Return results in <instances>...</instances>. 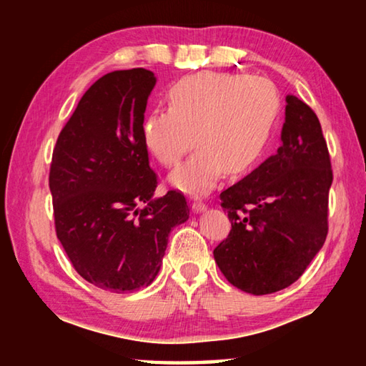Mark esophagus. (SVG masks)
<instances>
[{
	"instance_id": "esophagus-1",
	"label": "esophagus",
	"mask_w": 366,
	"mask_h": 366,
	"mask_svg": "<svg viewBox=\"0 0 366 366\" xmlns=\"http://www.w3.org/2000/svg\"><path fill=\"white\" fill-rule=\"evenodd\" d=\"M192 209H194L195 213H203L207 209V205L200 200H194L192 202Z\"/></svg>"
}]
</instances>
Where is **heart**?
<instances>
[{
  "mask_svg": "<svg viewBox=\"0 0 366 366\" xmlns=\"http://www.w3.org/2000/svg\"><path fill=\"white\" fill-rule=\"evenodd\" d=\"M169 109H154L142 122V142L159 164L171 168L192 145L197 152L169 174L189 195L212 190L224 171L244 174L262 158L280 114V97L258 77L198 72L168 92Z\"/></svg>",
  "mask_w": 366,
  "mask_h": 366,
  "instance_id": "obj_1",
  "label": "heart"
}]
</instances>
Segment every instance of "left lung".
Wrapping results in <instances>:
<instances>
[{
    "mask_svg": "<svg viewBox=\"0 0 366 366\" xmlns=\"http://www.w3.org/2000/svg\"><path fill=\"white\" fill-rule=\"evenodd\" d=\"M286 103L276 154L219 195L232 229L214 262L232 286L253 295L294 284L327 234L332 171L321 124L295 95Z\"/></svg>",
    "mask_w": 366,
    "mask_h": 366,
    "instance_id": "obj_1",
    "label": "left lung"
}]
</instances>
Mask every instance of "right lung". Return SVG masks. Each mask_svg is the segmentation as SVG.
Listing matches in <instances>:
<instances>
[{
  "mask_svg": "<svg viewBox=\"0 0 366 366\" xmlns=\"http://www.w3.org/2000/svg\"><path fill=\"white\" fill-rule=\"evenodd\" d=\"M154 84L144 67L98 79L61 131L49 169L61 245L85 281L114 294L150 286L171 229L189 219L181 192L154 197L142 142Z\"/></svg>",
  "mask_w": 366,
  "mask_h": 366,
  "instance_id": "obj_1",
  "label": "right lung"
}]
</instances>
